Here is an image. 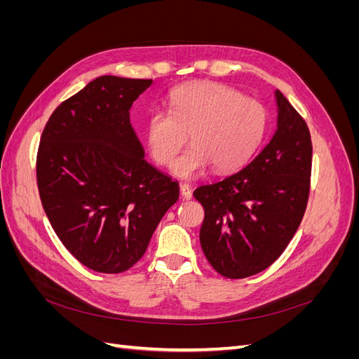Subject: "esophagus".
Listing matches in <instances>:
<instances>
[{"label": "esophagus", "instance_id": "1", "mask_svg": "<svg viewBox=\"0 0 359 359\" xmlns=\"http://www.w3.org/2000/svg\"><path fill=\"white\" fill-rule=\"evenodd\" d=\"M180 191H181V196L186 201L191 199V187L189 184H180Z\"/></svg>", "mask_w": 359, "mask_h": 359}]
</instances>
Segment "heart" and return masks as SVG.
Wrapping results in <instances>:
<instances>
[{"instance_id":"heart-1","label":"heart","mask_w":359,"mask_h":359,"mask_svg":"<svg viewBox=\"0 0 359 359\" xmlns=\"http://www.w3.org/2000/svg\"><path fill=\"white\" fill-rule=\"evenodd\" d=\"M265 126L259 102L223 83L191 82L172 91L169 112L148 115L145 136L154 161L170 166L190 135L193 145L173 165V173L191 180L210 165L217 172L245 165L262 142Z\"/></svg>"}]
</instances>
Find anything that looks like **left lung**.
<instances>
[{"instance_id": "obj_1", "label": "left lung", "mask_w": 359, "mask_h": 359, "mask_svg": "<svg viewBox=\"0 0 359 359\" xmlns=\"http://www.w3.org/2000/svg\"><path fill=\"white\" fill-rule=\"evenodd\" d=\"M277 130L248 165L194 190L203 206V253L226 278H245L273 265L307 208L311 137L304 118L278 90Z\"/></svg>"}]
</instances>
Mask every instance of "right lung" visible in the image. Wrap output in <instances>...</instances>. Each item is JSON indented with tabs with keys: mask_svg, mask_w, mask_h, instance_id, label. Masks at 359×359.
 Listing matches in <instances>:
<instances>
[{
	"mask_svg": "<svg viewBox=\"0 0 359 359\" xmlns=\"http://www.w3.org/2000/svg\"><path fill=\"white\" fill-rule=\"evenodd\" d=\"M151 83L100 76L52 112L40 137L43 210L64 247L97 273L132 268L180 196L178 182L144 158L130 124Z\"/></svg>",
	"mask_w": 359,
	"mask_h": 359,
	"instance_id": "right-lung-1",
	"label": "right lung"
}]
</instances>
